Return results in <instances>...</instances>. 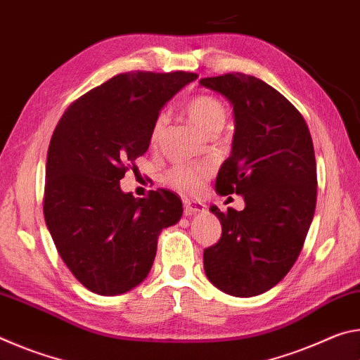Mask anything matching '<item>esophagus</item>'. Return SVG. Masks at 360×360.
I'll use <instances>...</instances> for the list:
<instances>
[{"mask_svg":"<svg viewBox=\"0 0 360 360\" xmlns=\"http://www.w3.org/2000/svg\"><path fill=\"white\" fill-rule=\"evenodd\" d=\"M182 203H184V214L186 216H193V214H198V212L205 211V205L200 202H193V200L184 198L182 200Z\"/></svg>","mask_w":360,"mask_h":360,"instance_id":"1","label":"esophagus"}]
</instances>
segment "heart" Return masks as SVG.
<instances>
[{
    "mask_svg": "<svg viewBox=\"0 0 360 360\" xmlns=\"http://www.w3.org/2000/svg\"><path fill=\"white\" fill-rule=\"evenodd\" d=\"M186 111L188 117L192 119L195 125L206 135L211 133L221 131L222 127L227 120V108L224 106L221 100L211 95H198L187 103ZM167 125V115L158 114L152 129L149 133V146L152 149H157L162 143L163 131H165ZM211 174V167L206 163H176V165L169 167L165 174H163V181L168 187L174 188L181 193H197L200 188L203 187L206 179Z\"/></svg>",
    "mask_w": 360,
    "mask_h": 360,
    "instance_id": "b5f03b06",
    "label": "heart"
}]
</instances>
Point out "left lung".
Listing matches in <instances>:
<instances>
[{
	"label": "left lung",
	"instance_id": "obj_1",
	"mask_svg": "<svg viewBox=\"0 0 360 360\" xmlns=\"http://www.w3.org/2000/svg\"><path fill=\"white\" fill-rule=\"evenodd\" d=\"M200 85L233 105V144L216 191L246 203L243 211L211 208L222 235L205 249V273L225 294L254 297L288 275L307 238L318 193L313 139L297 108L257 77L229 72Z\"/></svg>",
	"mask_w": 360,
	"mask_h": 360
}]
</instances>
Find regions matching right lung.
I'll return each instance as SVG.
<instances>
[{
    "label": "right lung",
    "mask_w": 360,
    "mask_h": 360,
    "mask_svg": "<svg viewBox=\"0 0 360 360\" xmlns=\"http://www.w3.org/2000/svg\"><path fill=\"white\" fill-rule=\"evenodd\" d=\"M195 72H122L72 101L47 152L44 219L60 257L89 290L125 294L144 281L157 238L182 216L165 188L135 198L120 179L149 149L163 105Z\"/></svg>",
    "instance_id": "obj_1"
}]
</instances>
